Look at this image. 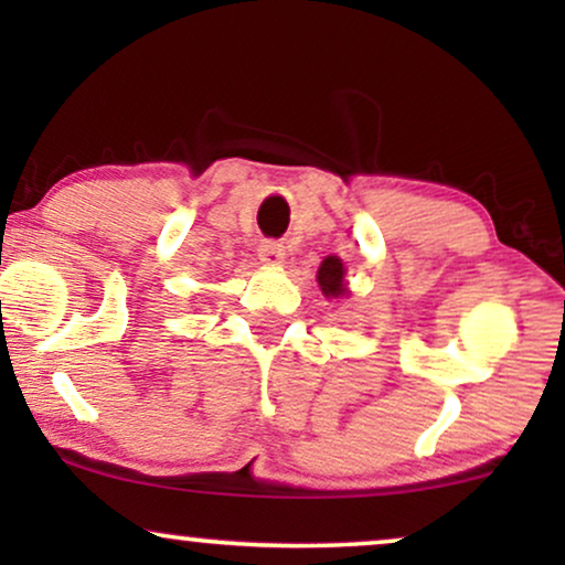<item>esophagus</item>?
Instances as JSON below:
<instances>
[{"instance_id": "esophagus-1", "label": "esophagus", "mask_w": 565, "mask_h": 565, "mask_svg": "<svg viewBox=\"0 0 565 565\" xmlns=\"http://www.w3.org/2000/svg\"><path fill=\"white\" fill-rule=\"evenodd\" d=\"M259 259L265 262V265H269V267L282 265V259H285V246L277 244V242H265V244L259 246Z\"/></svg>"}]
</instances>
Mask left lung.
<instances>
[{
  "instance_id": "8db88e82",
  "label": "left lung",
  "mask_w": 565,
  "mask_h": 565,
  "mask_svg": "<svg viewBox=\"0 0 565 565\" xmlns=\"http://www.w3.org/2000/svg\"><path fill=\"white\" fill-rule=\"evenodd\" d=\"M316 280H319V288L327 298H342L347 296V282H344V265L339 257H327L321 262L319 267V275H316Z\"/></svg>"
}]
</instances>
